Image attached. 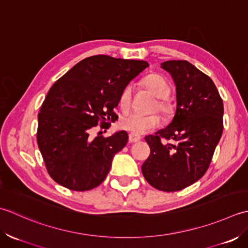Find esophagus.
I'll use <instances>...</instances> for the list:
<instances>
[{
  "instance_id": "esophagus-1",
  "label": "esophagus",
  "mask_w": 248,
  "mask_h": 248,
  "mask_svg": "<svg viewBox=\"0 0 248 248\" xmlns=\"http://www.w3.org/2000/svg\"><path fill=\"white\" fill-rule=\"evenodd\" d=\"M128 140L130 143H135V142H138V141L141 140V137L140 136H137V135H134V134H130L128 136Z\"/></svg>"
}]
</instances>
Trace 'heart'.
Masks as SVG:
<instances>
[{
    "mask_svg": "<svg viewBox=\"0 0 248 248\" xmlns=\"http://www.w3.org/2000/svg\"><path fill=\"white\" fill-rule=\"evenodd\" d=\"M142 85L152 93L156 99L153 110H158L164 117H169L173 111L168 95L170 94V87L166 79L158 74H150L142 80ZM133 102V87L126 85L119 98V106L123 111H127L131 107ZM120 127L134 135H142L157 128L160 125V118L158 114L141 115L138 113H128L123 115L119 122Z\"/></svg>",
    "mask_w": 248,
    "mask_h": 248,
    "instance_id": "b5f03b06",
    "label": "heart"
}]
</instances>
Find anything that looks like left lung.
<instances>
[{
  "mask_svg": "<svg viewBox=\"0 0 248 248\" xmlns=\"http://www.w3.org/2000/svg\"><path fill=\"white\" fill-rule=\"evenodd\" d=\"M161 67L174 80L176 110L168 127L144 138L151 153L141 170L154 188L178 191L209 169L223 134L224 105L212 79L187 61H167Z\"/></svg>",
  "mask_w": 248,
  "mask_h": 248,
  "instance_id": "obj_1",
  "label": "left lung"
}]
</instances>
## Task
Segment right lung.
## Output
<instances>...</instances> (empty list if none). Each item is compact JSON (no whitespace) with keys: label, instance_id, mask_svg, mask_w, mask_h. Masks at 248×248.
I'll list each match as a JSON object with an SVG mask.
<instances>
[{"label":"right lung","instance_id":"obj_1","mask_svg":"<svg viewBox=\"0 0 248 248\" xmlns=\"http://www.w3.org/2000/svg\"><path fill=\"white\" fill-rule=\"evenodd\" d=\"M148 66L145 61L93 55L55 81L38 113L37 144L58 184L84 191L103 183L128 135L93 138L91 131L98 124L108 128L118 118L114 108L123 89Z\"/></svg>","mask_w":248,"mask_h":248}]
</instances>
